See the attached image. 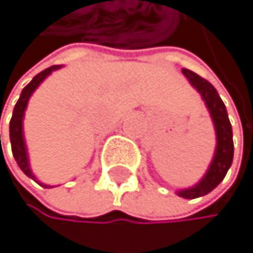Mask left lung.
<instances>
[{"label":"left lung","instance_id":"obj_1","mask_svg":"<svg viewBox=\"0 0 253 253\" xmlns=\"http://www.w3.org/2000/svg\"><path fill=\"white\" fill-rule=\"evenodd\" d=\"M181 72L188 78L192 87L200 93L202 100L205 101V106L210 112L211 120H213L216 131V150L213 160L208 166V170L194 186L177 191V196L183 199H197L213 191L227 175V170L230 169L233 161V131L225 105L220 100L217 90L207 80L200 78L197 73L188 69H183Z\"/></svg>","mask_w":253,"mask_h":253}]
</instances>
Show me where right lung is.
I'll return each instance as SVG.
<instances>
[{
  "instance_id": "right-lung-1",
  "label": "right lung",
  "mask_w": 253,
  "mask_h": 253,
  "mask_svg": "<svg viewBox=\"0 0 253 253\" xmlns=\"http://www.w3.org/2000/svg\"><path fill=\"white\" fill-rule=\"evenodd\" d=\"M62 65H53L49 69H45L43 72H40L39 75H36L33 81H31L26 87L21 90L20 98L17 101L15 108H13L12 112V119L9 124V136H10V145H12V153L13 158H15L17 164L20 166V169L23 170L29 178L36 180V175L31 170L29 166V156H28V148H26V142H25V133H23V119H25V111L28 108V101L31 98V95L34 93V90L39 87L40 84L43 83V80L46 76H49L53 72L59 70ZM0 144H1V134H0ZM39 183V181H37ZM42 184V183H40ZM42 186H48V184H42ZM51 188V186H48Z\"/></svg>"
}]
</instances>
